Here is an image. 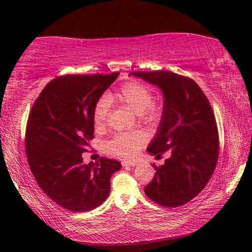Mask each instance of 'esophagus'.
<instances>
[{
	"label": "esophagus",
	"mask_w": 252,
	"mask_h": 252,
	"mask_svg": "<svg viewBox=\"0 0 252 252\" xmlns=\"http://www.w3.org/2000/svg\"><path fill=\"white\" fill-rule=\"evenodd\" d=\"M136 165H139V163L136 161H132V162H122V166L124 167H134Z\"/></svg>",
	"instance_id": "1"
}]
</instances>
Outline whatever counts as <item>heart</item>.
Returning a JSON list of instances; mask_svg holds the SVG:
<instances>
[{
  "label": "heart",
  "instance_id": "b5f03b06",
  "mask_svg": "<svg viewBox=\"0 0 252 252\" xmlns=\"http://www.w3.org/2000/svg\"><path fill=\"white\" fill-rule=\"evenodd\" d=\"M152 94L150 89L142 83L131 81L122 86L120 90L110 93L105 97L98 100L94 108L93 120L96 129H103L107 119L109 104H119L126 106L141 121L146 123L157 122L161 114V110L157 105L152 104ZM146 142V136L142 132H126L114 135L105 144V149L108 154L123 158H133L140 148Z\"/></svg>",
  "mask_w": 252,
  "mask_h": 252
}]
</instances>
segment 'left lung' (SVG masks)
<instances>
[{
	"instance_id": "1",
	"label": "left lung",
	"mask_w": 252,
	"mask_h": 252,
	"mask_svg": "<svg viewBox=\"0 0 252 252\" xmlns=\"http://www.w3.org/2000/svg\"><path fill=\"white\" fill-rule=\"evenodd\" d=\"M163 94V111L158 130L149 143L148 154L159 157L170 151L164 165L144 191L150 200L166 207H178L199 194L215 171L219 155L216 119L197 84L170 71L129 73Z\"/></svg>"
}]
</instances>
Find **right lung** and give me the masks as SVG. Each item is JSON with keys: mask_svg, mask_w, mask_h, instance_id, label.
<instances>
[{"mask_svg": "<svg viewBox=\"0 0 252 252\" xmlns=\"http://www.w3.org/2000/svg\"><path fill=\"white\" fill-rule=\"evenodd\" d=\"M119 74L57 78L30 111L25 141L30 170L43 191L68 210L98 207L110 193L111 175L122 167L107 158L86 165L82 158L94 139V105Z\"/></svg>", "mask_w": 252, "mask_h": 252, "instance_id": "obj_1", "label": "right lung"}]
</instances>
